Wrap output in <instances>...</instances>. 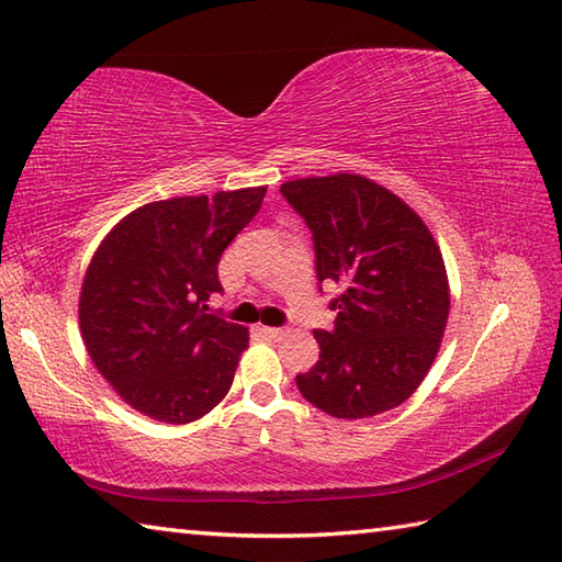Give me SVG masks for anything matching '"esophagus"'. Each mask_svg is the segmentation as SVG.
Segmentation results:
<instances>
[{
	"label": "esophagus",
	"instance_id": "34e87169",
	"mask_svg": "<svg viewBox=\"0 0 562 562\" xmlns=\"http://www.w3.org/2000/svg\"><path fill=\"white\" fill-rule=\"evenodd\" d=\"M260 334H262V336H268V339H282V336H284V329H280V326H262Z\"/></svg>",
	"mask_w": 562,
	"mask_h": 562
}]
</instances>
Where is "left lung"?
<instances>
[{
	"label": "left lung",
	"mask_w": 562,
	"mask_h": 562,
	"mask_svg": "<svg viewBox=\"0 0 562 562\" xmlns=\"http://www.w3.org/2000/svg\"><path fill=\"white\" fill-rule=\"evenodd\" d=\"M280 193L312 231L316 280L336 282L331 331L300 393L331 417L359 420L411 397L430 371L450 314L432 233L403 199L359 175L288 181Z\"/></svg>",
	"instance_id": "left-lung-1"
}]
</instances>
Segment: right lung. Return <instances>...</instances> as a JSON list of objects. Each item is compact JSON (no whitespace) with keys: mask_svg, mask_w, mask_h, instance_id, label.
I'll use <instances>...</instances> for the list:
<instances>
[{"mask_svg":"<svg viewBox=\"0 0 562 562\" xmlns=\"http://www.w3.org/2000/svg\"><path fill=\"white\" fill-rule=\"evenodd\" d=\"M268 187L145 203L100 243L78 316L100 375L151 420L187 425L231 391L248 329L206 314L218 260Z\"/></svg>","mask_w":562,"mask_h":562,"instance_id":"right-lung-1","label":"right lung"}]
</instances>
